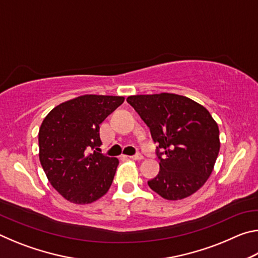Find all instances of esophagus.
Returning <instances> with one entry per match:
<instances>
[{
	"label": "esophagus",
	"mask_w": 258,
	"mask_h": 258,
	"mask_svg": "<svg viewBox=\"0 0 258 258\" xmlns=\"http://www.w3.org/2000/svg\"><path fill=\"white\" fill-rule=\"evenodd\" d=\"M128 158L132 159V160H142L143 156L141 154H138V155H134V156H130Z\"/></svg>",
	"instance_id": "1"
}]
</instances>
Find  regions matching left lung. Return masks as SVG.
Instances as JSON below:
<instances>
[{
    "label": "left lung",
    "mask_w": 258,
    "mask_h": 258,
    "mask_svg": "<svg viewBox=\"0 0 258 258\" xmlns=\"http://www.w3.org/2000/svg\"><path fill=\"white\" fill-rule=\"evenodd\" d=\"M127 102L159 145L160 171L148 182L150 189L167 200L194 195L211 176L221 147L220 130L211 113L174 93L131 95Z\"/></svg>",
    "instance_id": "left-lung-1"
}]
</instances>
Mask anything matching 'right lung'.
<instances>
[{
    "label": "right lung",
    "mask_w": 258,
    "mask_h": 258,
    "mask_svg": "<svg viewBox=\"0 0 258 258\" xmlns=\"http://www.w3.org/2000/svg\"><path fill=\"white\" fill-rule=\"evenodd\" d=\"M124 97L85 94L58 104L38 131L40 161L51 185L76 205L97 202L108 192L117 158L100 154V124Z\"/></svg>",
    "instance_id": "add662e5"
}]
</instances>
